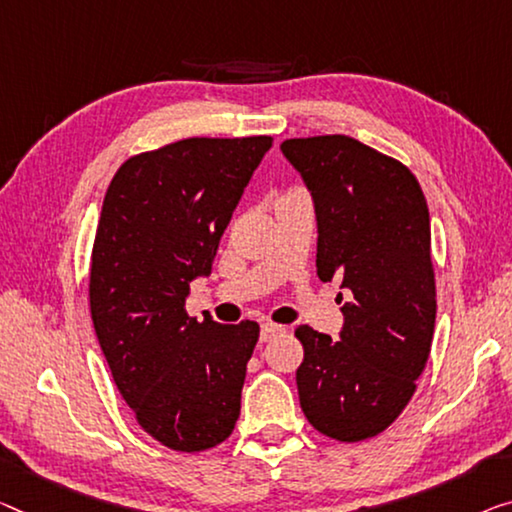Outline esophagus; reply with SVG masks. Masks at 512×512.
<instances>
[{
  "mask_svg": "<svg viewBox=\"0 0 512 512\" xmlns=\"http://www.w3.org/2000/svg\"><path fill=\"white\" fill-rule=\"evenodd\" d=\"M283 332H286V327H283V325H274V322H263V325H261V341L263 343L272 341L274 336H279Z\"/></svg>",
  "mask_w": 512,
  "mask_h": 512,
  "instance_id": "1",
  "label": "esophagus"
}]
</instances>
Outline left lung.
<instances>
[{
  "mask_svg": "<svg viewBox=\"0 0 512 512\" xmlns=\"http://www.w3.org/2000/svg\"><path fill=\"white\" fill-rule=\"evenodd\" d=\"M283 155L311 190L316 267L341 279V341L300 325L302 412L336 442L387 430L410 403L435 332L430 215L419 180L396 157L345 135L286 139Z\"/></svg>",
  "mask_w": 512,
  "mask_h": 512,
  "instance_id": "obj_1",
  "label": "left lung"
}]
</instances>
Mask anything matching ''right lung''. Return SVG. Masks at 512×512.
I'll return each instance as SVG.
<instances>
[{"label":"right lung","instance_id":"add662e5","mask_svg":"<svg viewBox=\"0 0 512 512\" xmlns=\"http://www.w3.org/2000/svg\"><path fill=\"white\" fill-rule=\"evenodd\" d=\"M272 137H190L132 155L102 201L89 272L102 355L141 428L171 451L222 444L261 327L185 311Z\"/></svg>","mask_w":512,"mask_h":512}]
</instances>
